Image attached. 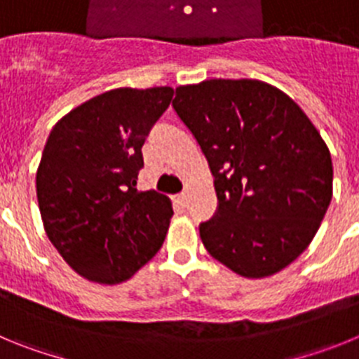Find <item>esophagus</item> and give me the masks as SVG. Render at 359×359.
Listing matches in <instances>:
<instances>
[{
    "mask_svg": "<svg viewBox=\"0 0 359 359\" xmlns=\"http://www.w3.org/2000/svg\"><path fill=\"white\" fill-rule=\"evenodd\" d=\"M174 201H176L177 205H182V207H187V205H189V196H187V194H177L176 198H174Z\"/></svg>",
    "mask_w": 359,
    "mask_h": 359,
    "instance_id": "1",
    "label": "esophagus"
}]
</instances>
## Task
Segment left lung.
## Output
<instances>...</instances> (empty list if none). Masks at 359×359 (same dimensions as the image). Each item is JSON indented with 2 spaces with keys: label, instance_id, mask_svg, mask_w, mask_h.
Wrapping results in <instances>:
<instances>
[{
  "label": "left lung",
  "instance_id": "1",
  "mask_svg": "<svg viewBox=\"0 0 359 359\" xmlns=\"http://www.w3.org/2000/svg\"><path fill=\"white\" fill-rule=\"evenodd\" d=\"M172 107L214 176L217 210L199 224L207 252L248 278L291 264L332 198L331 154L306 113L252 79L180 86Z\"/></svg>",
  "mask_w": 359,
  "mask_h": 359
}]
</instances>
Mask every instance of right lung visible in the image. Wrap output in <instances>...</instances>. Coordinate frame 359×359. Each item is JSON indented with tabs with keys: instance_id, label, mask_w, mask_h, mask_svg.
Instances as JSON below:
<instances>
[{
	"instance_id": "add662e5",
	"label": "right lung",
	"mask_w": 359,
	"mask_h": 359,
	"mask_svg": "<svg viewBox=\"0 0 359 359\" xmlns=\"http://www.w3.org/2000/svg\"><path fill=\"white\" fill-rule=\"evenodd\" d=\"M172 95L169 86L106 91L50 133L36 176L41 217L57 252L88 280H128L163 244L169 198L140 192L136 180L145 138Z\"/></svg>"
}]
</instances>
